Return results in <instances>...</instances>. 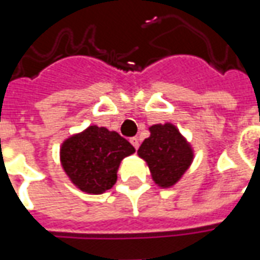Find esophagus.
I'll use <instances>...</instances> for the list:
<instances>
[{"label": "esophagus", "mask_w": 260, "mask_h": 260, "mask_svg": "<svg viewBox=\"0 0 260 260\" xmlns=\"http://www.w3.org/2000/svg\"><path fill=\"white\" fill-rule=\"evenodd\" d=\"M129 142H131V144H132V146H134V147L138 150L139 146H140V140H139V138H131Z\"/></svg>", "instance_id": "34e87169"}]
</instances>
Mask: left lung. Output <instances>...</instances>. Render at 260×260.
I'll return each mask as SVG.
<instances>
[{
  "instance_id": "left-lung-1",
  "label": "left lung",
  "mask_w": 260,
  "mask_h": 260,
  "mask_svg": "<svg viewBox=\"0 0 260 260\" xmlns=\"http://www.w3.org/2000/svg\"><path fill=\"white\" fill-rule=\"evenodd\" d=\"M150 138L144 139L138 154L147 162L152 180L159 187L177 183L193 158L191 146L172 124L150 126Z\"/></svg>"
}]
</instances>
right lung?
<instances>
[{"mask_svg":"<svg viewBox=\"0 0 260 260\" xmlns=\"http://www.w3.org/2000/svg\"><path fill=\"white\" fill-rule=\"evenodd\" d=\"M134 152V146L117 132L91 125L65 140L61 164L77 188L98 195L114 185L120 162Z\"/></svg>","mask_w":260,"mask_h":260,"instance_id":"obj_1","label":"right lung"}]
</instances>
